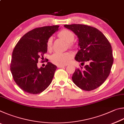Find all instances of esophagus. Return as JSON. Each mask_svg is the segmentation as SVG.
I'll return each instance as SVG.
<instances>
[{"label": "esophagus", "mask_w": 124, "mask_h": 124, "mask_svg": "<svg viewBox=\"0 0 124 124\" xmlns=\"http://www.w3.org/2000/svg\"><path fill=\"white\" fill-rule=\"evenodd\" d=\"M64 67H66V66H57L58 68H64Z\"/></svg>", "instance_id": "obj_1"}]
</instances>
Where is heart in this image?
<instances>
[{"mask_svg": "<svg viewBox=\"0 0 124 124\" xmlns=\"http://www.w3.org/2000/svg\"><path fill=\"white\" fill-rule=\"evenodd\" d=\"M58 35L69 43L70 46L73 45L72 42L74 40L75 35L72 31L68 29H63L58 33ZM52 39L50 37L46 42V48L47 50H51L52 46ZM73 57L71 52H56L52 54L51 60L52 63L58 66H64L68 64Z\"/></svg>", "mask_w": 124, "mask_h": 124, "instance_id": "b5f03b06", "label": "heart"}]
</instances>
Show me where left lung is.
<instances>
[{
    "label": "left lung",
    "instance_id": "obj_1",
    "mask_svg": "<svg viewBox=\"0 0 124 124\" xmlns=\"http://www.w3.org/2000/svg\"><path fill=\"white\" fill-rule=\"evenodd\" d=\"M79 39L80 49L75 60L88 64L75 70L72 80L78 87L91 91L100 86L110 74L114 61L109 41L97 28L81 24H65Z\"/></svg>",
    "mask_w": 124,
    "mask_h": 124
}]
</instances>
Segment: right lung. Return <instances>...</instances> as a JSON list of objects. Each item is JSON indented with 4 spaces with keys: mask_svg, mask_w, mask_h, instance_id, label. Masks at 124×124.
I'll use <instances>...</instances> for the list:
<instances>
[{
    "mask_svg": "<svg viewBox=\"0 0 124 124\" xmlns=\"http://www.w3.org/2000/svg\"><path fill=\"white\" fill-rule=\"evenodd\" d=\"M59 26H44L32 29L18 41L12 54L10 70L16 84L23 91L36 95L49 86L57 67L47 62L38 68L37 63L47 52L46 42ZM46 59V58H45Z\"/></svg>",
    "mask_w": 124,
    "mask_h": 124,
    "instance_id": "obj_1",
    "label": "right lung"
}]
</instances>
